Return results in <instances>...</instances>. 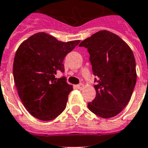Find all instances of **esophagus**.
<instances>
[{"label": "esophagus", "mask_w": 148, "mask_h": 148, "mask_svg": "<svg viewBox=\"0 0 148 148\" xmlns=\"http://www.w3.org/2000/svg\"><path fill=\"white\" fill-rule=\"evenodd\" d=\"M75 86H76V88H77V89H82V88L83 87V84H78V85Z\"/></svg>", "instance_id": "esophagus-1"}]
</instances>
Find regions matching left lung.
I'll use <instances>...</instances> for the list:
<instances>
[{
	"mask_svg": "<svg viewBox=\"0 0 148 148\" xmlns=\"http://www.w3.org/2000/svg\"><path fill=\"white\" fill-rule=\"evenodd\" d=\"M90 54L96 97L88 108L102 118L119 114L129 102L136 82V60L126 42L109 31H100L79 44Z\"/></svg>",
	"mask_w": 148,
	"mask_h": 148,
	"instance_id": "8db88e82",
	"label": "left lung"
}]
</instances>
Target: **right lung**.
<instances>
[{
    "mask_svg": "<svg viewBox=\"0 0 148 148\" xmlns=\"http://www.w3.org/2000/svg\"><path fill=\"white\" fill-rule=\"evenodd\" d=\"M80 42L58 41L45 32H38L21 43L15 55L13 77L18 94L28 112L41 121L54 120L64 111L73 86L62 76V62Z\"/></svg>",
    "mask_w": 148,
    "mask_h": 148,
    "instance_id": "add662e5",
    "label": "right lung"
}]
</instances>
